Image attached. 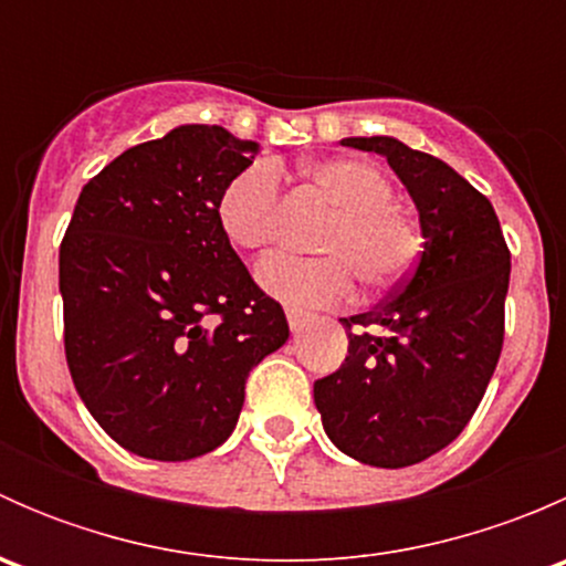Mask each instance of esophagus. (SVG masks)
Here are the masks:
<instances>
[{"mask_svg": "<svg viewBox=\"0 0 566 566\" xmlns=\"http://www.w3.org/2000/svg\"><path fill=\"white\" fill-rule=\"evenodd\" d=\"M287 323H290V331H293V334H301V331L310 325V315H306V312H298V310H287Z\"/></svg>", "mask_w": 566, "mask_h": 566, "instance_id": "obj_1", "label": "esophagus"}]
</instances>
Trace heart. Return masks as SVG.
I'll use <instances>...</instances> for the list:
<instances>
[{
	"mask_svg": "<svg viewBox=\"0 0 566 566\" xmlns=\"http://www.w3.org/2000/svg\"><path fill=\"white\" fill-rule=\"evenodd\" d=\"M328 199L334 219L317 238L323 256L271 254L256 265V284L293 310L336 304L350 290V271L369 287L397 282L419 251V230L391 205L394 186L378 167L356 158H328L304 169ZM279 175L254 164L221 191L216 216L235 249L260 251L273 238Z\"/></svg>",
	"mask_w": 566,
	"mask_h": 566,
	"instance_id": "b5f03b06",
	"label": "heart"
}]
</instances>
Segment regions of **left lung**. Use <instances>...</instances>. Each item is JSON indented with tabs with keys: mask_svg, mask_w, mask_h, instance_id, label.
<instances>
[{
	"mask_svg": "<svg viewBox=\"0 0 566 566\" xmlns=\"http://www.w3.org/2000/svg\"><path fill=\"white\" fill-rule=\"evenodd\" d=\"M345 147L389 161L419 210L424 251L408 282L375 312L342 317L347 358L315 384L325 436L347 458L405 468L465 430L499 364L510 249L488 197L441 158L394 136Z\"/></svg>",
	"mask_w": 566,
	"mask_h": 566,
	"instance_id": "left-lung-1",
	"label": "left lung"
}]
</instances>
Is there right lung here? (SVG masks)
Returning <instances> with one entry per match:
<instances>
[{
    "mask_svg": "<svg viewBox=\"0 0 566 566\" xmlns=\"http://www.w3.org/2000/svg\"><path fill=\"white\" fill-rule=\"evenodd\" d=\"M254 153L221 125H177L78 193L60 247L67 369L106 436L139 458L221 447L249 373L290 336L216 216Z\"/></svg>",
    "mask_w": 566,
    "mask_h": 566,
    "instance_id": "obj_1",
    "label": "right lung"
}]
</instances>
